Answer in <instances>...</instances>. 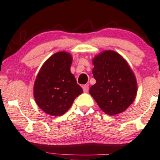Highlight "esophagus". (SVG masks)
<instances>
[{
	"instance_id": "1",
	"label": "esophagus",
	"mask_w": 160,
	"mask_h": 160,
	"mask_svg": "<svg viewBox=\"0 0 160 160\" xmlns=\"http://www.w3.org/2000/svg\"><path fill=\"white\" fill-rule=\"evenodd\" d=\"M82 88H83V91L84 92H88V90H89V87H88V84H84V85H83V87H82Z\"/></svg>"
}]
</instances>
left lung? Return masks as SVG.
<instances>
[{"instance_id": "1", "label": "left lung", "mask_w": 160, "mask_h": 160, "mask_svg": "<svg viewBox=\"0 0 160 160\" xmlns=\"http://www.w3.org/2000/svg\"><path fill=\"white\" fill-rule=\"evenodd\" d=\"M96 84L90 94L99 108L109 115L119 114L134 101L137 83L127 62L114 51H105L93 60Z\"/></svg>"}]
</instances>
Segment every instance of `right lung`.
<instances>
[{"instance_id": "1", "label": "right lung", "mask_w": 160, "mask_h": 160, "mask_svg": "<svg viewBox=\"0 0 160 160\" xmlns=\"http://www.w3.org/2000/svg\"><path fill=\"white\" fill-rule=\"evenodd\" d=\"M72 60L69 53L57 52L45 62L36 78V102L43 112L52 116L64 114L83 92L70 72Z\"/></svg>"}]
</instances>
